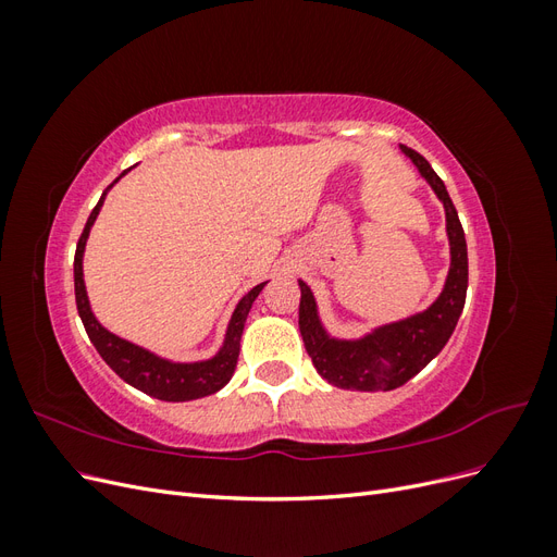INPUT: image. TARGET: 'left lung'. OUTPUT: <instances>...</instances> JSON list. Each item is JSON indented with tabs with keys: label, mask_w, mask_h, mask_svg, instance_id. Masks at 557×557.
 Returning <instances> with one entry per match:
<instances>
[{
	"label": "left lung",
	"mask_w": 557,
	"mask_h": 557,
	"mask_svg": "<svg viewBox=\"0 0 557 557\" xmlns=\"http://www.w3.org/2000/svg\"><path fill=\"white\" fill-rule=\"evenodd\" d=\"M401 153L411 158L420 176L430 183V188L444 205L450 246L448 276L442 295L425 311L397 320V323L374 327L360 339H336V336H332L318 315L311 288L305 281H299L301 339H305L318 374L327 383L344 387V391H395V387L413 379L420 369L440 356L465 309L469 269L465 230L460 225L458 211L453 207L444 181L436 176L430 162L407 146H401Z\"/></svg>",
	"instance_id": "left-lung-1"
}]
</instances>
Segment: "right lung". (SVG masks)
Instances as JSON below:
<instances>
[{
	"label": "right lung",
	"instance_id": "obj_1",
	"mask_svg": "<svg viewBox=\"0 0 557 557\" xmlns=\"http://www.w3.org/2000/svg\"><path fill=\"white\" fill-rule=\"evenodd\" d=\"M132 170V166H129ZM127 170V172H129ZM127 172H123L115 181H121ZM113 181V183H115ZM113 183L99 197L97 207L92 209L86 227H83L81 239L76 244V256H74V290H76V309L83 320V327H86L92 346L97 348L102 360L113 369V372L121 376L125 383H129L137 391L158 397L162 401H190L207 397L221 391L223 385L234 374V367H237L239 360V346H242V334H244V323L248 318V311L252 307V301L262 293L267 285L260 283L256 288L248 290L242 299L237 309H234L230 325L225 332V342L221 350L215 352L209 360H199V362H172L166 358L156 356L137 344H132L127 339H121V336L109 332L99 320L95 318L90 309V299L86 290V281H83V252H86V244L90 237V230L97 221L99 209H102L107 193L113 188Z\"/></svg>",
	"mask_w": 557,
	"mask_h": 557
}]
</instances>
